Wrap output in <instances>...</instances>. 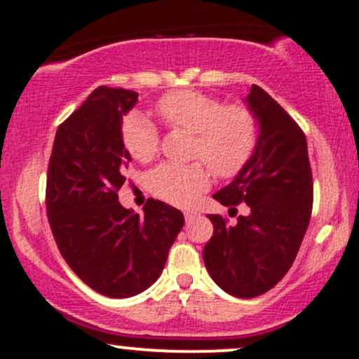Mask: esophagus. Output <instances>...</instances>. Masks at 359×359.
I'll use <instances>...</instances> for the list:
<instances>
[{"mask_svg":"<svg viewBox=\"0 0 359 359\" xmlns=\"http://www.w3.org/2000/svg\"><path fill=\"white\" fill-rule=\"evenodd\" d=\"M197 216H199V212L194 211V209H185V211H184V217H185V221H187V222L194 221Z\"/></svg>","mask_w":359,"mask_h":359,"instance_id":"esophagus-1","label":"esophagus"}]
</instances>
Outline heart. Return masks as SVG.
Listing matches in <instances>:
<instances>
[{
    "label": "heart",
    "mask_w": 359,
    "mask_h": 359,
    "mask_svg": "<svg viewBox=\"0 0 359 359\" xmlns=\"http://www.w3.org/2000/svg\"><path fill=\"white\" fill-rule=\"evenodd\" d=\"M155 111L168 128L194 133L191 158L201 160L187 165L167 162L150 172L151 194L170 204H192L209 187L205 163L217 177L231 179L248 165L258 147V116L248 104H226L211 94L180 89L163 94ZM121 133L128 154L137 162L148 163L158 155V130L142 114L126 116Z\"/></svg>",
    "instance_id": "heart-1"
}]
</instances>
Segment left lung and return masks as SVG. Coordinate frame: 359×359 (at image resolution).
I'll use <instances>...</instances> for the list:
<instances>
[{"label": "left lung", "mask_w": 359, "mask_h": 359, "mask_svg": "<svg viewBox=\"0 0 359 359\" xmlns=\"http://www.w3.org/2000/svg\"><path fill=\"white\" fill-rule=\"evenodd\" d=\"M246 101L259 119L258 147L214 199L234 212L236 205L248 204V216L229 226L228 217L209 214L214 233L203 258L222 290L253 299L290 270L311 221L314 184L302 128L259 86H251Z\"/></svg>", "instance_id": "1"}]
</instances>
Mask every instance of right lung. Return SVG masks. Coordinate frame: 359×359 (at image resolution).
I'll return each mask as SVG.
<instances>
[{
  "label": "right lung",
  "mask_w": 359,
  "mask_h": 359,
  "mask_svg": "<svg viewBox=\"0 0 359 359\" xmlns=\"http://www.w3.org/2000/svg\"><path fill=\"white\" fill-rule=\"evenodd\" d=\"M135 90L101 86L57 128L45 205L53 240L74 273L97 294L125 299L162 273L184 226L179 209L148 199L145 214L125 209L118 191L131 160L121 135Z\"/></svg>",
  "instance_id": "right-lung-1"
}]
</instances>
